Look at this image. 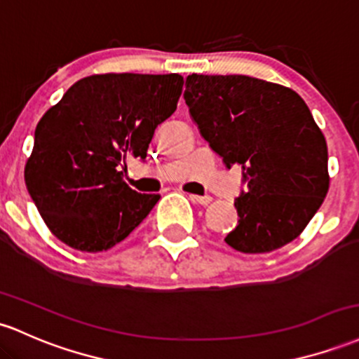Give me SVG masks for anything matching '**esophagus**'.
Returning a JSON list of instances; mask_svg holds the SVG:
<instances>
[{"label": "esophagus", "instance_id": "obj_1", "mask_svg": "<svg viewBox=\"0 0 359 359\" xmlns=\"http://www.w3.org/2000/svg\"><path fill=\"white\" fill-rule=\"evenodd\" d=\"M189 198H191V201H194V203L201 204V206H208V204H210L211 201H212L211 196H196V194H191V196H189Z\"/></svg>", "mask_w": 359, "mask_h": 359}]
</instances>
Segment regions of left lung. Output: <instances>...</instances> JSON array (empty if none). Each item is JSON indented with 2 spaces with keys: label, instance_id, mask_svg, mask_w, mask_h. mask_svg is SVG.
I'll use <instances>...</instances> for the list:
<instances>
[{
  "label": "left lung",
  "instance_id": "8db88e82",
  "mask_svg": "<svg viewBox=\"0 0 359 359\" xmlns=\"http://www.w3.org/2000/svg\"><path fill=\"white\" fill-rule=\"evenodd\" d=\"M184 98L201 136L247 182L224 242L266 254L297 238L329 191L325 137L303 98L243 74H189Z\"/></svg>",
  "mask_w": 359,
  "mask_h": 359
}]
</instances>
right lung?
<instances>
[{"label":"right lung","instance_id":"right-lung-1","mask_svg":"<svg viewBox=\"0 0 359 359\" xmlns=\"http://www.w3.org/2000/svg\"><path fill=\"white\" fill-rule=\"evenodd\" d=\"M182 86L175 73L92 74L42 116L25 184L54 237L81 252L109 250L147 218L160 194L133 191L121 167L147 158Z\"/></svg>","mask_w":359,"mask_h":359}]
</instances>
